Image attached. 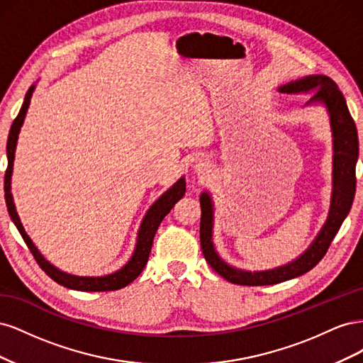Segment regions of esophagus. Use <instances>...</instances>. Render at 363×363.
Listing matches in <instances>:
<instances>
[{
	"label": "esophagus",
	"mask_w": 363,
	"mask_h": 363,
	"mask_svg": "<svg viewBox=\"0 0 363 363\" xmlns=\"http://www.w3.org/2000/svg\"><path fill=\"white\" fill-rule=\"evenodd\" d=\"M208 168H211V164H208V162L204 159H196L194 163V171L196 174H206L208 172Z\"/></svg>",
	"instance_id": "esophagus-1"
}]
</instances>
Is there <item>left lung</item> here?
Masks as SVG:
<instances>
[{
    "mask_svg": "<svg viewBox=\"0 0 363 363\" xmlns=\"http://www.w3.org/2000/svg\"><path fill=\"white\" fill-rule=\"evenodd\" d=\"M283 94H296L313 91V95L307 106H324L328 115V123L332 130L333 144V171H332V196L330 208L325 223L318 232L315 239L301 255L281 265L265 271H247L239 269L227 263L215 248L213 244V224H215V204L212 195L207 191L200 195L201 223L200 240L203 255L219 276L235 284L245 286H265L277 284L295 277H300L311 271L320 262L330 247L337 230L347 218L356 192V162L359 157V139L357 128L345 103L342 92L336 83L325 75H306L303 79L289 82L279 87Z\"/></svg>",
    "mask_w": 363,
    "mask_h": 363,
    "instance_id": "obj_1",
    "label": "left lung"
}]
</instances>
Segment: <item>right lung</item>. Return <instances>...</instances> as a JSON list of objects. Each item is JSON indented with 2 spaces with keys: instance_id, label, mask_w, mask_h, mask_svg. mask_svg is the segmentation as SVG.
Wrapping results in <instances>:
<instances>
[{
  "instance_id": "right-lung-1",
  "label": "right lung",
  "mask_w": 363,
  "mask_h": 363,
  "mask_svg": "<svg viewBox=\"0 0 363 363\" xmlns=\"http://www.w3.org/2000/svg\"><path fill=\"white\" fill-rule=\"evenodd\" d=\"M36 89V83L30 86V89L26 94L23 107L13 121L12 127H10V133L7 139V171H6V177H4V196H6V204H7V211L10 218H12L13 224L16 225L18 232L23 236L24 242L27 244L28 250L31 251V255L35 256L38 260L39 267L45 271L48 276L62 286L68 288V289H75V291H86V292H106V291H116L121 288H125L127 284L133 281L142 269L145 268L148 256L151 252L152 247V240H155L156 232L163 221V218L167 216L174 204L179 200L183 199V195L186 192V180L184 177H180L177 182H175L171 188L163 192L159 199L150 206L147 211L145 216L142 218V223L138 230V238H136V245L133 252H131V257L125 263L124 267H121L115 272L106 274V276H74V274L65 272L59 269L57 267H54L51 262H48L45 257L42 256V252L38 250V247L33 244V240L27 235L26 228L21 223L19 215L16 212V207L13 203V195H12V174H13V162H15V151H16V144H18V136L21 127L24 124V119L28 111L30 100L33 96V92Z\"/></svg>"
}]
</instances>
